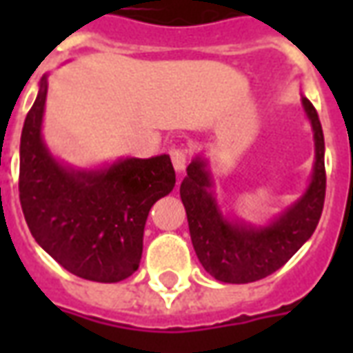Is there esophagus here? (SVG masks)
<instances>
[{
  "mask_svg": "<svg viewBox=\"0 0 353 353\" xmlns=\"http://www.w3.org/2000/svg\"><path fill=\"white\" fill-rule=\"evenodd\" d=\"M170 159H172V164L177 172H183L185 166H187V149L183 147H174L170 151Z\"/></svg>",
  "mask_w": 353,
  "mask_h": 353,
  "instance_id": "34e87169",
  "label": "esophagus"
}]
</instances>
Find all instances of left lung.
<instances>
[{"instance_id": "obj_1", "label": "left lung", "mask_w": 353, "mask_h": 353, "mask_svg": "<svg viewBox=\"0 0 353 353\" xmlns=\"http://www.w3.org/2000/svg\"><path fill=\"white\" fill-rule=\"evenodd\" d=\"M316 145L312 181L295 204L266 227L225 219L210 191L212 177L206 161L196 157L187 166L179 194L187 212L196 257L215 280L250 283L276 272L295 255L318 227L325 200V143L316 108L303 98Z\"/></svg>"}]
</instances>
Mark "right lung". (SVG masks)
Segmentation results:
<instances>
[{
	"label": "right lung",
	"instance_id": "add662e5",
	"mask_svg": "<svg viewBox=\"0 0 353 353\" xmlns=\"http://www.w3.org/2000/svg\"><path fill=\"white\" fill-rule=\"evenodd\" d=\"M47 77L20 138V206L35 242L68 272L115 283L138 270L154 202L176 185L168 154L123 159L101 170H73L41 136Z\"/></svg>",
	"mask_w": 353,
	"mask_h": 353
}]
</instances>
